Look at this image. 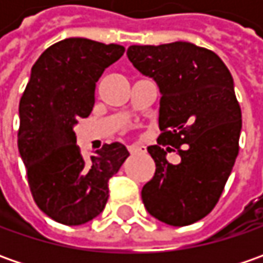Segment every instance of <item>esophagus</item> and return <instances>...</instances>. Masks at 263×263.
I'll return each mask as SVG.
<instances>
[{"instance_id":"1","label":"esophagus","mask_w":263,"mask_h":263,"mask_svg":"<svg viewBox=\"0 0 263 263\" xmlns=\"http://www.w3.org/2000/svg\"><path fill=\"white\" fill-rule=\"evenodd\" d=\"M128 151L132 155H137V154H146V147L140 146V145H132L128 146Z\"/></svg>"}]
</instances>
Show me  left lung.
<instances>
[{
    "instance_id": "obj_1",
    "label": "left lung",
    "mask_w": 263,
    "mask_h": 263,
    "mask_svg": "<svg viewBox=\"0 0 263 263\" xmlns=\"http://www.w3.org/2000/svg\"><path fill=\"white\" fill-rule=\"evenodd\" d=\"M127 57L162 95L161 135L147 147L157 168L142 200L168 226H190L215 208L238 155L241 109L233 77L214 51L190 42L132 45ZM174 148L177 166L166 159Z\"/></svg>"
}]
</instances>
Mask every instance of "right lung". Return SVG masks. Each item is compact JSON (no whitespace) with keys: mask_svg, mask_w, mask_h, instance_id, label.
Instances as JSON below:
<instances>
[{"mask_svg":"<svg viewBox=\"0 0 263 263\" xmlns=\"http://www.w3.org/2000/svg\"><path fill=\"white\" fill-rule=\"evenodd\" d=\"M124 51L85 37L60 41L37 58L20 98L17 143L30 193L42 212L64 226L85 224L104 211L108 181L128 157L116 142L86 161L73 130L93 109L96 82Z\"/></svg>","mask_w":263,"mask_h":263,"instance_id":"add662e5","label":"right lung"}]
</instances>
